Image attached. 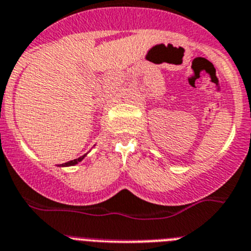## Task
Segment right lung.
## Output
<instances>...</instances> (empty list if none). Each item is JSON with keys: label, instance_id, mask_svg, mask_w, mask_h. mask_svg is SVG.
I'll list each match as a JSON object with an SVG mask.
<instances>
[{"label": "right lung", "instance_id": "1", "mask_svg": "<svg viewBox=\"0 0 251 251\" xmlns=\"http://www.w3.org/2000/svg\"><path fill=\"white\" fill-rule=\"evenodd\" d=\"M84 157H85V154L81 155V157H79V158H76V159H73V161H69V162H66V163H62V165H61V166H74V165H76V163H79L80 161H83Z\"/></svg>", "mask_w": 251, "mask_h": 251}]
</instances>
